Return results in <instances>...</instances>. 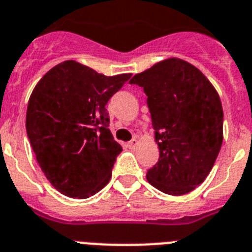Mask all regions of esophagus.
<instances>
[{
    "label": "esophagus",
    "mask_w": 252,
    "mask_h": 252,
    "mask_svg": "<svg viewBox=\"0 0 252 252\" xmlns=\"http://www.w3.org/2000/svg\"><path fill=\"white\" fill-rule=\"evenodd\" d=\"M137 144H138V139L133 138L132 141H129V142H128V144H126V146H128L129 150H134V148L137 147Z\"/></svg>",
    "instance_id": "34e87169"
}]
</instances>
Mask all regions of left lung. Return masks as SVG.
<instances>
[{
  "mask_svg": "<svg viewBox=\"0 0 252 252\" xmlns=\"http://www.w3.org/2000/svg\"><path fill=\"white\" fill-rule=\"evenodd\" d=\"M130 85L143 87L158 144V162L148 183L168 195L195 189L211 172L223 141V110L217 91L202 72L170 58L137 73Z\"/></svg>",
  "mask_w": 252,
  "mask_h": 252,
  "instance_id": "obj_1",
  "label": "left lung"
}]
</instances>
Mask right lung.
Returning a JSON list of instances; mask_svg holds the SVG:
<instances>
[{
    "label": "right lung",
    "instance_id": "add662e5",
    "mask_svg": "<svg viewBox=\"0 0 252 252\" xmlns=\"http://www.w3.org/2000/svg\"><path fill=\"white\" fill-rule=\"evenodd\" d=\"M130 76L108 77L65 61L35 86L26 111V133L41 171L64 195L86 199L110 180L123 148L114 141L105 105Z\"/></svg>",
    "mask_w": 252,
    "mask_h": 252
}]
</instances>
